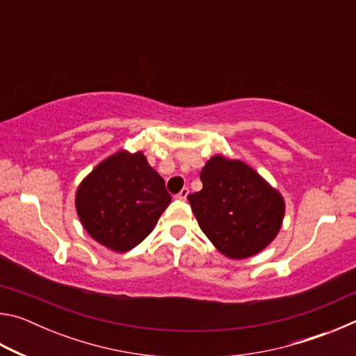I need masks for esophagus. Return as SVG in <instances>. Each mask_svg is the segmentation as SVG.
<instances>
[{
	"label": "esophagus",
	"mask_w": 356,
	"mask_h": 356,
	"mask_svg": "<svg viewBox=\"0 0 356 356\" xmlns=\"http://www.w3.org/2000/svg\"><path fill=\"white\" fill-rule=\"evenodd\" d=\"M186 196H188V188H186V186H184V188L179 191V195L176 197H177L179 201H185Z\"/></svg>",
	"instance_id": "1"
}]
</instances>
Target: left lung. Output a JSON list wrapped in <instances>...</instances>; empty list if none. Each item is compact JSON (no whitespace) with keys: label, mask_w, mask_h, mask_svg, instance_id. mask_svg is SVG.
<instances>
[{"label":"left lung","mask_w":356,"mask_h":356,"mask_svg":"<svg viewBox=\"0 0 356 356\" xmlns=\"http://www.w3.org/2000/svg\"><path fill=\"white\" fill-rule=\"evenodd\" d=\"M202 190L188 196L197 225L231 259L261 252L278 236L286 204L281 193L242 160L213 155L201 171Z\"/></svg>","instance_id":"left-lung-1"}]
</instances>
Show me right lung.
<instances>
[{
	"label": "right lung",
	"mask_w": 356,
	"mask_h": 356,
	"mask_svg": "<svg viewBox=\"0 0 356 356\" xmlns=\"http://www.w3.org/2000/svg\"><path fill=\"white\" fill-rule=\"evenodd\" d=\"M171 204L165 180L143 152L108 156L83 179L75 207L83 227L95 242L116 252L141 243Z\"/></svg>",
	"instance_id": "1"
}]
</instances>
